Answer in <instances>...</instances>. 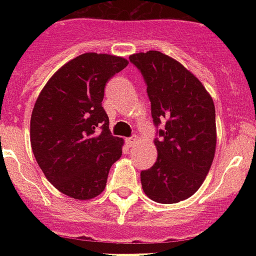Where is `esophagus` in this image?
Segmentation results:
<instances>
[{
    "mask_svg": "<svg viewBox=\"0 0 256 256\" xmlns=\"http://www.w3.org/2000/svg\"><path fill=\"white\" fill-rule=\"evenodd\" d=\"M136 142V138H126V144H128V148H132V146H134V144Z\"/></svg>",
    "mask_w": 256,
    "mask_h": 256,
    "instance_id": "esophagus-1",
    "label": "esophagus"
}]
</instances>
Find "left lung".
<instances>
[{
    "mask_svg": "<svg viewBox=\"0 0 256 256\" xmlns=\"http://www.w3.org/2000/svg\"><path fill=\"white\" fill-rule=\"evenodd\" d=\"M128 60L148 86L156 128L158 158L152 168L140 171L144 194L166 204L184 200L200 187L214 160L212 98L198 78L160 52L132 54Z\"/></svg>",
    "mask_w": 256,
    "mask_h": 256,
    "instance_id": "left-lung-1",
    "label": "left lung"
}]
</instances>
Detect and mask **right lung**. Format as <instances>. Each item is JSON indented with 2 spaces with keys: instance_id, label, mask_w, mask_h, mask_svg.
Masks as SVG:
<instances>
[{
  "instance_id": "obj_1",
  "label": "right lung",
  "mask_w": 256,
  "mask_h": 256,
  "mask_svg": "<svg viewBox=\"0 0 256 256\" xmlns=\"http://www.w3.org/2000/svg\"><path fill=\"white\" fill-rule=\"evenodd\" d=\"M124 58L85 53L64 65L38 96L30 142L38 166L56 188L74 199L104 191L122 156V140L108 130L104 86L128 66Z\"/></svg>"
}]
</instances>
